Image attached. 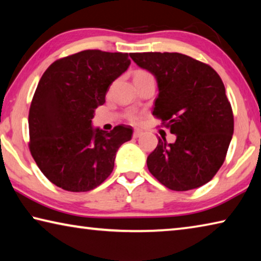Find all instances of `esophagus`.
I'll list each match as a JSON object with an SVG mask.
<instances>
[{"mask_svg": "<svg viewBox=\"0 0 261 261\" xmlns=\"http://www.w3.org/2000/svg\"><path fill=\"white\" fill-rule=\"evenodd\" d=\"M141 134H143V131H141V130H138V129L135 130L134 131V138H138V137L141 136Z\"/></svg>", "mask_w": 261, "mask_h": 261, "instance_id": "esophagus-1", "label": "esophagus"}]
</instances>
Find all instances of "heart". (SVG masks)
I'll use <instances>...</instances> for the list:
<instances>
[{
	"instance_id": "heart-1",
	"label": "heart",
	"mask_w": 261,
	"mask_h": 261,
	"mask_svg": "<svg viewBox=\"0 0 261 261\" xmlns=\"http://www.w3.org/2000/svg\"><path fill=\"white\" fill-rule=\"evenodd\" d=\"M144 76H149V73L146 72V71H138V72L136 73L135 77H144ZM129 118H130V121L135 122L137 120V116H136L135 114H130L129 115Z\"/></svg>"
}]
</instances>
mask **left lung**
I'll return each instance as SVG.
<instances>
[{
    "label": "left lung",
    "mask_w": 261,
    "mask_h": 261,
    "mask_svg": "<svg viewBox=\"0 0 261 261\" xmlns=\"http://www.w3.org/2000/svg\"><path fill=\"white\" fill-rule=\"evenodd\" d=\"M138 67L156 79L153 115L176 136L159 137L147 158L149 173L174 191L197 189L223 165L233 134L226 88L208 64L179 53H131Z\"/></svg>",
    "instance_id": "left-lung-1"
}]
</instances>
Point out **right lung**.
<instances>
[{
    "label": "right lung",
    "mask_w": 261,
    "mask_h": 261,
    "mask_svg": "<svg viewBox=\"0 0 261 261\" xmlns=\"http://www.w3.org/2000/svg\"><path fill=\"white\" fill-rule=\"evenodd\" d=\"M130 63L126 53L88 49L55 61L42 74L30 107V151L56 187L86 192L112 174L117 149L134 131L123 124L94 129L92 118Z\"/></svg>",
    "instance_id": "add662e5"
}]
</instances>
